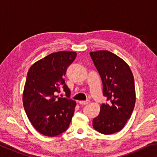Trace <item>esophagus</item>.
Listing matches in <instances>:
<instances>
[{
	"instance_id": "esophagus-1",
	"label": "esophagus",
	"mask_w": 157,
	"mask_h": 157,
	"mask_svg": "<svg viewBox=\"0 0 157 157\" xmlns=\"http://www.w3.org/2000/svg\"><path fill=\"white\" fill-rule=\"evenodd\" d=\"M79 103L82 105H86L87 104H89V100H86V101H79Z\"/></svg>"
}]
</instances>
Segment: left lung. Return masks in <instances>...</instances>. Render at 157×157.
<instances>
[{
	"label": "left lung",
	"instance_id": "8db88e82",
	"mask_svg": "<svg viewBox=\"0 0 157 157\" xmlns=\"http://www.w3.org/2000/svg\"><path fill=\"white\" fill-rule=\"evenodd\" d=\"M90 56L100 74L106 103L93 120L94 128L103 134H111L123 128L130 118L136 102L134 76L127 63L107 50L91 52Z\"/></svg>",
	"mask_w": 157,
	"mask_h": 157
}]
</instances>
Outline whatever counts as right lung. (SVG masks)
<instances>
[{
	"label": "right lung",
	"instance_id": "1",
	"mask_svg": "<svg viewBox=\"0 0 157 157\" xmlns=\"http://www.w3.org/2000/svg\"><path fill=\"white\" fill-rule=\"evenodd\" d=\"M76 56L75 52L52 53L29 69L23 95V107L32 124L44 136H56L70 124L76 102L70 99L71 91L63 76ZM61 86L66 98L56 95Z\"/></svg>",
	"mask_w": 157,
	"mask_h": 157
}]
</instances>
